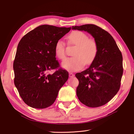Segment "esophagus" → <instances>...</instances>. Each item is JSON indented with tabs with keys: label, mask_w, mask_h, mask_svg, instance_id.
Masks as SVG:
<instances>
[{
	"label": "esophagus",
	"mask_w": 134,
	"mask_h": 134,
	"mask_svg": "<svg viewBox=\"0 0 134 134\" xmlns=\"http://www.w3.org/2000/svg\"><path fill=\"white\" fill-rule=\"evenodd\" d=\"M75 76V75L72 73V72H69V77H70V78H72V77H74Z\"/></svg>",
	"instance_id": "34e87169"
}]
</instances>
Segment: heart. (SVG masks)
<instances>
[{
	"label": "heart",
	"instance_id": "obj_1",
	"mask_svg": "<svg viewBox=\"0 0 134 134\" xmlns=\"http://www.w3.org/2000/svg\"><path fill=\"white\" fill-rule=\"evenodd\" d=\"M70 43L75 46L72 52V57L63 61L62 66L69 71L82 70L84 65H89L94 62L98 53V46L94 39L89 38L83 32L75 31L68 36ZM55 54L60 60L66 56L65 43L62 40H58L55 46Z\"/></svg>",
	"mask_w": 134,
	"mask_h": 134
}]
</instances>
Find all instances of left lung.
I'll return each instance as SVG.
<instances>
[{
  "label": "left lung",
  "instance_id": "1",
  "mask_svg": "<svg viewBox=\"0 0 134 134\" xmlns=\"http://www.w3.org/2000/svg\"><path fill=\"white\" fill-rule=\"evenodd\" d=\"M72 30L87 31L98 46V56L87 69L78 72L76 95L90 107L106 104L119 92L123 74L122 55L112 36L102 28L92 24L72 26Z\"/></svg>",
  "mask_w": 134,
  "mask_h": 134
}]
</instances>
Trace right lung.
Masks as SVG:
<instances>
[{"instance_id":"right-lung-1","label":"right lung","mask_w":134,"mask_h":134,"mask_svg":"<svg viewBox=\"0 0 134 134\" xmlns=\"http://www.w3.org/2000/svg\"><path fill=\"white\" fill-rule=\"evenodd\" d=\"M71 27L44 25L25 35L20 40L13 63L14 82L26 104L42 109L54 103L68 72L59 68L56 60L55 43ZM58 68L53 74L49 71Z\"/></svg>"}]
</instances>
